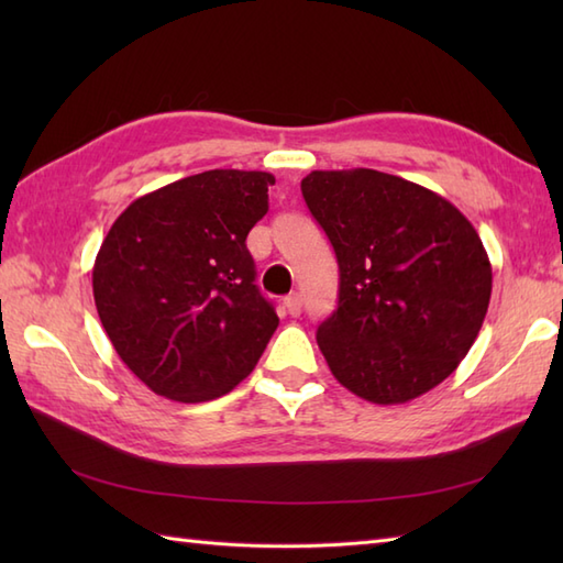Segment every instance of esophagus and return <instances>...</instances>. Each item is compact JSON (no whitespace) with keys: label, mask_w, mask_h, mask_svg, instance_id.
<instances>
[{"label":"esophagus","mask_w":563,"mask_h":563,"mask_svg":"<svg viewBox=\"0 0 563 563\" xmlns=\"http://www.w3.org/2000/svg\"><path fill=\"white\" fill-rule=\"evenodd\" d=\"M283 307H285V312H288L290 317H300V312H302V295L300 292L288 295L283 300Z\"/></svg>","instance_id":"esophagus-1"}]
</instances>
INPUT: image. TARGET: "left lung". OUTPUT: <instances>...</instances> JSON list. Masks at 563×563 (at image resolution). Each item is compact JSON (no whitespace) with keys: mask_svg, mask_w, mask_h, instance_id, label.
<instances>
[{"mask_svg":"<svg viewBox=\"0 0 563 563\" xmlns=\"http://www.w3.org/2000/svg\"><path fill=\"white\" fill-rule=\"evenodd\" d=\"M302 196L339 261L317 343L345 389L404 404L450 377L479 336L492 263L450 200L375 169L312 172Z\"/></svg>","mask_w":563,"mask_h":563,"instance_id":"left-lung-1","label":"left lung"}]
</instances>
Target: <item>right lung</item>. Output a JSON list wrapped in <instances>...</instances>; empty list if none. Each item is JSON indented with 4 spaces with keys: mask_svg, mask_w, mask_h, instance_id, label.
<instances>
[{
    "mask_svg": "<svg viewBox=\"0 0 563 563\" xmlns=\"http://www.w3.org/2000/svg\"><path fill=\"white\" fill-rule=\"evenodd\" d=\"M268 172L212 169L130 202L93 263L115 353L159 397L232 391L278 329L246 236L268 212Z\"/></svg>",
    "mask_w": 563,
    "mask_h": 563,
    "instance_id": "right-lung-1",
    "label": "right lung"
}]
</instances>
